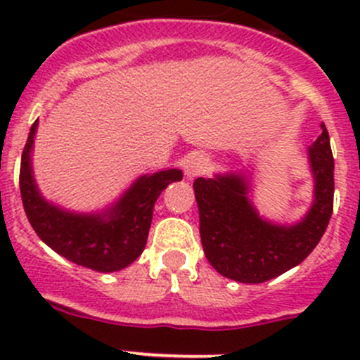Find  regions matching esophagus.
<instances>
[{"mask_svg":"<svg viewBox=\"0 0 360 360\" xmlns=\"http://www.w3.org/2000/svg\"><path fill=\"white\" fill-rule=\"evenodd\" d=\"M207 165H209V160L203 153H191L188 155L186 162H184V176L188 179H195L200 174L205 172Z\"/></svg>","mask_w":360,"mask_h":360,"instance_id":"34e87169","label":"esophagus"}]
</instances>
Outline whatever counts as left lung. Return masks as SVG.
<instances>
[{
  "mask_svg": "<svg viewBox=\"0 0 360 360\" xmlns=\"http://www.w3.org/2000/svg\"><path fill=\"white\" fill-rule=\"evenodd\" d=\"M321 129L308 148L314 200L297 223L281 224L259 216L249 198L252 188L248 172L216 174L193 183L203 252L223 277L261 284L297 266L321 242L335 195V160L324 123Z\"/></svg>",
  "mask_w": 360,
  "mask_h": 360,
  "instance_id": "8db88e82",
  "label": "left lung"
}]
</instances>
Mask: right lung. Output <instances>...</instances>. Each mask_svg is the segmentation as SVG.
Wrapping results in <instances>:
<instances>
[{
  "mask_svg": "<svg viewBox=\"0 0 360 360\" xmlns=\"http://www.w3.org/2000/svg\"><path fill=\"white\" fill-rule=\"evenodd\" d=\"M36 130L38 120L20 160V195L36 235L57 254L90 270L110 274L132 264L146 248L155 202L170 183L183 179V170L144 174L106 209L75 212L46 200L36 184L31 158Z\"/></svg>",
  "mask_w": 360,
  "mask_h": 360,
  "instance_id": "1",
  "label": "right lung"
}]
</instances>
